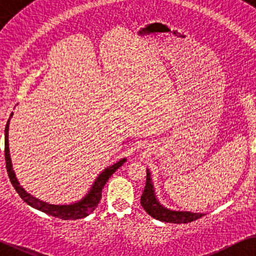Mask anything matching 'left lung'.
<instances>
[{
  "instance_id": "obj_1",
  "label": "left lung",
  "mask_w": 256,
  "mask_h": 256,
  "mask_svg": "<svg viewBox=\"0 0 256 256\" xmlns=\"http://www.w3.org/2000/svg\"><path fill=\"white\" fill-rule=\"evenodd\" d=\"M140 204L144 207V210L148 214L154 218L156 220L164 221V222L171 224H188L192 221L200 219L204 216L202 213H190V212H176V210H170L165 207H162L156 199L154 190H153V185L150 178L148 170L146 171V184L144 192L140 196Z\"/></svg>"
}]
</instances>
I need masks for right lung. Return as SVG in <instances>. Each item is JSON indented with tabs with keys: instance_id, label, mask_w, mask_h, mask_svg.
Masks as SVG:
<instances>
[{
	"instance_id": "obj_1",
	"label": "right lung",
	"mask_w": 256,
	"mask_h": 256,
	"mask_svg": "<svg viewBox=\"0 0 256 256\" xmlns=\"http://www.w3.org/2000/svg\"><path fill=\"white\" fill-rule=\"evenodd\" d=\"M12 114H10L12 117ZM9 120L8 119L6 125L4 130V158H6V172H8V176L12 182V185L14 188L16 190V192L18 193V196L22 198L23 202H26L29 206L34 207V208L42 210L43 213L49 214V216H52L54 218H58V219L62 220H76V219H82V218L88 216V214L92 213L94 208L98 206L100 199H102V190H103L105 184L108 180V178L114 174V173L117 171V170L120 168L126 162V159L119 160L118 162H116L114 165H112L111 168H105L103 172L100 173V176H98L96 182H94L92 188H91L90 192L84 198L83 200L78 202L76 204H72V205H50V204L43 202L40 200L36 199L26 192L20 186L18 182H17L15 173L12 171V162H10V156H9V146H8V130H9Z\"/></svg>"
}]
</instances>
